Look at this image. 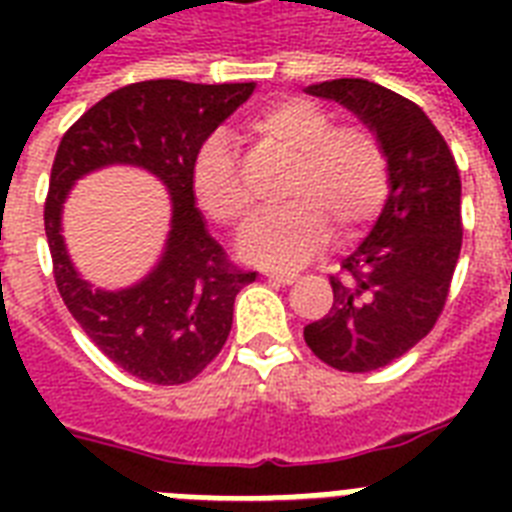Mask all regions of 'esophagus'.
<instances>
[{
    "instance_id": "1",
    "label": "esophagus",
    "mask_w": 512,
    "mask_h": 512,
    "mask_svg": "<svg viewBox=\"0 0 512 512\" xmlns=\"http://www.w3.org/2000/svg\"><path fill=\"white\" fill-rule=\"evenodd\" d=\"M265 279H268V281H276V284H295L297 276H295V273H276V271H268V273H265Z\"/></svg>"
}]
</instances>
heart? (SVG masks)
<instances>
[{
    "mask_svg": "<svg viewBox=\"0 0 512 512\" xmlns=\"http://www.w3.org/2000/svg\"><path fill=\"white\" fill-rule=\"evenodd\" d=\"M249 132L295 156L284 185L289 204L263 212L239 239V255L263 268H297L327 241L364 228L388 196V162L372 132L335 127L313 100H276L249 122ZM193 193L223 225H241L255 199L223 135H209L193 156Z\"/></svg>",
    "mask_w": 512,
    "mask_h": 512,
    "instance_id": "heart-1",
    "label": "heart"
}]
</instances>
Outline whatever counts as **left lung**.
<instances>
[{"instance_id":"left-lung-1","label":"left lung","mask_w":512,"mask_h":512,"mask_svg":"<svg viewBox=\"0 0 512 512\" xmlns=\"http://www.w3.org/2000/svg\"><path fill=\"white\" fill-rule=\"evenodd\" d=\"M358 116L388 162V199L372 231L332 276V308L305 342L340 372H374L412 350L444 311L462 247L454 156L420 106L366 79L305 87Z\"/></svg>"}]
</instances>
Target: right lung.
Wrapping results in <instances>:
<instances>
[{
	"instance_id": "1",
	"label": "right lung",
	"mask_w": 512,
	"mask_h": 512,
	"mask_svg": "<svg viewBox=\"0 0 512 512\" xmlns=\"http://www.w3.org/2000/svg\"><path fill=\"white\" fill-rule=\"evenodd\" d=\"M255 92V82L151 79L98 100L63 135L44 204L55 284L63 303L116 366L154 385L193 380L228 340L233 300L255 281L207 231L191 183L199 146ZM135 166L171 193V231L157 265L122 290L95 288L75 271L62 239V204L82 176Z\"/></svg>"
}]
</instances>
